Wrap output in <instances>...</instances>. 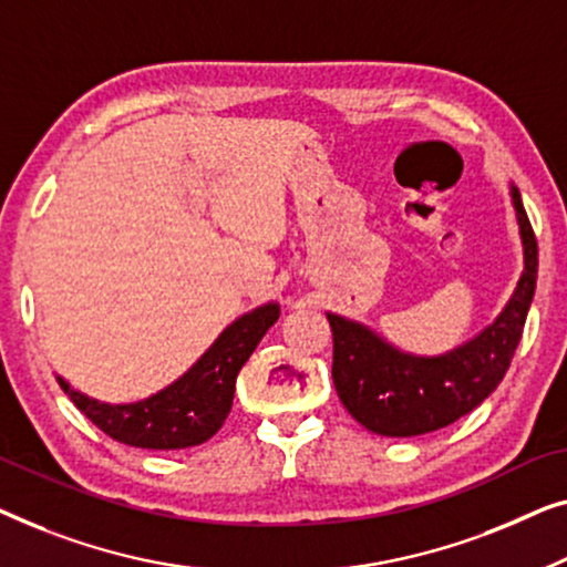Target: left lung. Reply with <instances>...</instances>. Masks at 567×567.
<instances>
[{
  "label": "left lung",
  "instance_id": "8db88e82",
  "mask_svg": "<svg viewBox=\"0 0 567 567\" xmlns=\"http://www.w3.org/2000/svg\"><path fill=\"white\" fill-rule=\"evenodd\" d=\"M508 195L519 223L524 272L504 310L465 344L444 354H413L390 344L362 321L326 313L333 331V385L344 409L367 432L380 436L436 432L477 409L504 380L537 285V238L519 189L512 185Z\"/></svg>",
  "mask_w": 567,
  "mask_h": 567
}]
</instances>
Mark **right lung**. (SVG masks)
Segmentation results:
<instances>
[{
    "label": "right lung",
    "mask_w": 567,
    "mask_h": 567,
    "mask_svg": "<svg viewBox=\"0 0 567 567\" xmlns=\"http://www.w3.org/2000/svg\"><path fill=\"white\" fill-rule=\"evenodd\" d=\"M280 318L277 302L238 316L207 347V352L172 385L133 403H107L71 388L55 374L63 393L79 411L115 442L141 450H185L210 440L228 419L234 405L236 378L249 360L261 337Z\"/></svg>",
    "instance_id": "right-lung-1"
}]
</instances>
